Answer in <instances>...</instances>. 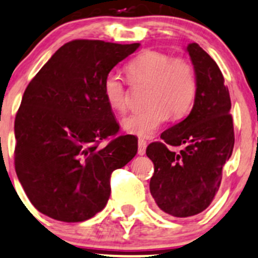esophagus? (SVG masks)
<instances>
[{"mask_svg":"<svg viewBox=\"0 0 258 258\" xmlns=\"http://www.w3.org/2000/svg\"><path fill=\"white\" fill-rule=\"evenodd\" d=\"M146 148H147V142L145 140H138V154L143 156L146 153Z\"/></svg>","mask_w":258,"mask_h":258,"instance_id":"1","label":"esophagus"}]
</instances>
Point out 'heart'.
<instances>
[{
  "mask_svg": "<svg viewBox=\"0 0 258 258\" xmlns=\"http://www.w3.org/2000/svg\"><path fill=\"white\" fill-rule=\"evenodd\" d=\"M134 84L150 85L148 107L124 116L122 128L138 137H151L169 116L188 115L198 96V78L193 65L184 58H172L163 51L145 50L126 67ZM102 95L111 110L123 112L127 107L126 85L121 75L110 72L102 81Z\"/></svg>",
  "mask_w": 258,
  "mask_h": 258,
  "instance_id": "1",
  "label": "heart"
}]
</instances>
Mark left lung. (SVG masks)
Masks as SVG:
<instances>
[{"label": "left lung", "mask_w": 258, "mask_h": 258, "mask_svg": "<svg viewBox=\"0 0 258 258\" xmlns=\"http://www.w3.org/2000/svg\"><path fill=\"white\" fill-rule=\"evenodd\" d=\"M186 51L198 78L194 106L186 118L161 135L163 142L146 150L154 164L152 197L175 218L194 216L211 204L235 143L231 100L218 64L197 43L188 44ZM169 145L182 150L174 152Z\"/></svg>", "instance_id": "1"}]
</instances>
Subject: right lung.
I'll use <instances>...</instances> for the list:
<instances>
[{"label": "right lung", "instance_id": "add662e5", "mask_svg": "<svg viewBox=\"0 0 258 258\" xmlns=\"http://www.w3.org/2000/svg\"><path fill=\"white\" fill-rule=\"evenodd\" d=\"M138 47L72 40L27 86L15 120V167L28 199L44 215L64 222L93 218L107 204L111 173L136 156V137H115L120 126L102 81ZM108 137L114 138L100 148Z\"/></svg>", "mask_w": 258, "mask_h": 258}]
</instances>
